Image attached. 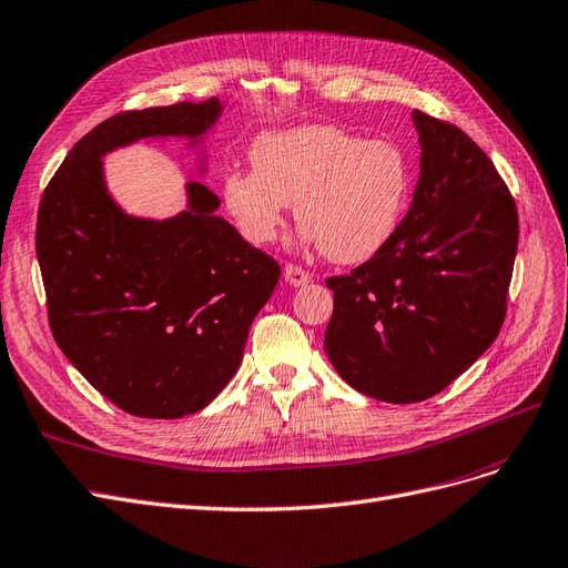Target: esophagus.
I'll list each match as a JSON object with an SVG mask.
<instances>
[{
    "label": "esophagus",
    "instance_id": "esophagus-1",
    "mask_svg": "<svg viewBox=\"0 0 568 568\" xmlns=\"http://www.w3.org/2000/svg\"><path fill=\"white\" fill-rule=\"evenodd\" d=\"M283 278H285V283H290L292 287H300V285H306V283L311 281V273L304 271V268H300V266L287 264V266L283 268Z\"/></svg>",
    "mask_w": 568,
    "mask_h": 568
}]
</instances>
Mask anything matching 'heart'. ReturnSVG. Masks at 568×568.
I'll return each mask as SVG.
<instances>
[{
	"label": "heart",
	"instance_id": "1",
	"mask_svg": "<svg viewBox=\"0 0 568 568\" xmlns=\"http://www.w3.org/2000/svg\"><path fill=\"white\" fill-rule=\"evenodd\" d=\"M250 158V172L222 176L224 207L250 245L276 243L292 203L302 245H318L337 264H358L392 241L408 207L410 162L392 141L302 124L262 134Z\"/></svg>",
	"mask_w": 568,
	"mask_h": 568
}]
</instances>
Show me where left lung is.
<instances>
[{
    "instance_id": "1",
    "label": "left lung",
    "mask_w": 568,
    "mask_h": 568,
    "mask_svg": "<svg viewBox=\"0 0 568 568\" xmlns=\"http://www.w3.org/2000/svg\"><path fill=\"white\" fill-rule=\"evenodd\" d=\"M419 176L392 241L327 278L325 354L344 382L417 404L460 377L505 321L519 219L490 158L463 130L413 111Z\"/></svg>"
}]
</instances>
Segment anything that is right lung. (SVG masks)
Listing matches in <instances>:
<instances>
[{"label":"right lung","mask_w":568,"mask_h":568,"mask_svg":"<svg viewBox=\"0 0 568 568\" xmlns=\"http://www.w3.org/2000/svg\"><path fill=\"white\" fill-rule=\"evenodd\" d=\"M222 113L224 101L207 99L105 120L72 145L40 203L53 339L91 387L136 417H184L226 387L281 268L216 214L222 203L200 181H186V207L172 216L126 212L103 158L181 139L205 176Z\"/></svg>","instance_id":"1"}]
</instances>
